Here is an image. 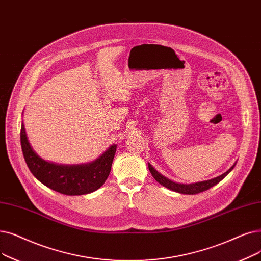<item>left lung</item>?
Here are the masks:
<instances>
[{
	"instance_id": "left-lung-1",
	"label": "left lung",
	"mask_w": 261,
	"mask_h": 261,
	"mask_svg": "<svg viewBox=\"0 0 261 261\" xmlns=\"http://www.w3.org/2000/svg\"><path fill=\"white\" fill-rule=\"evenodd\" d=\"M234 165H236V163L228 169L227 172H225L224 174H222V175L219 176V177H215V178H213V179L206 180V181H200V182H196V184L184 185V184L174 182V181L167 179L166 177H164L163 175H161L158 171H155V169L153 168V166H152L150 163H148L149 171H150L152 177H153L161 186H163V187H165V188H167V189H169V190H172V191L178 192V193H181V194H189V195H191V194H192V195H193V194H198V193H200V192L207 191V190H209L210 188H212L213 186L218 185L222 179H224L226 176H227V175L232 171Z\"/></svg>"
}]
</instances>
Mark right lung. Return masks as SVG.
<instances>
[{
  "label": "right lung",
  "mask_w": 261,
  "mask_h": 261,
  "mask_svg": "<svg viewBox=\"0 0 261 261\" xmlns=\"http://www.w3.org/2000/svg\"><path fill=\"white\" fill-rule=\"evenodd\" d=\"M20 140L22 152L31 173L42 185L65 195L88 194L102 186L110 175L117 147L112 145L105 153L87 164L62 165L43 160L33 150L23 122L21 124Z\"/></svg>",
  "instance_id": "add662e5"
}]
</instances>
